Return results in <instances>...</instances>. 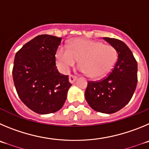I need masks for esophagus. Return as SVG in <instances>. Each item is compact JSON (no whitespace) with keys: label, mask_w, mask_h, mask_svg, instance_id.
Here are the masks:
<instances>
[{"label":"esophagus","mask_w":149,"mask_h":149,"mask_svg":"<svg viewBox=\"0 0 149 149\" xmlns=\"http://www.w3.org/2000/svg\"><path fill=\"white\" fill-rule=\"evenodd\" d=\"M76 79H77V77H76V76H73V75H70L69 76V81L70 83H73Z\"/></svg>","instance_id":"34e87169"}]
</instances>
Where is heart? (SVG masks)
<instances>
[{"label":"heart","instance_id":"b5f03b06","mask_svg":"<svg viewBox=\"0 0 149 149\" xmlns=\"http://www.w3.org/2000/svg\"><path fill=\"white\" fill-rule=\"evenodd\" d=\"M56 59L64 72L68 71L78 60L80 70L88 73L93 79H100L110 73L117 60V52L113 47L100 41L76 38L70 43L69 49L60 46L56 52Z\"/></svg>","mask_w":149,"mask_h":149}]
</instances>
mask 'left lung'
Here are the masks:
<instances>
[{"label":"left lung","mask_w":149,"mask_h":149,"mask_svg":"<svg viewBox=\"0 0 149 149\" xmlns=\"http://www.w3.org/2000/svg\"><path fill=\"white\" fill-rule=\"evenodd\" d=\"M103 39L116 49L117 61L104 79L88 83L84 96L92 109L110 114L124 108L131 100L137 84V63L123 41L108 37Z\"/></svg>","instance_id":"left-lung-1"}]
</instances>
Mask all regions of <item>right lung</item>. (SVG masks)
<instances>
[{"label": "right lung", "instance_id": "obj_1", "mask_svg": "<svg viewBox=\"0 0 149 149\" xmlns=\"http://www.w3.org/2000/svg\"><path fill=\"white\" fill-rule=\"evenodd\" d=\"M61 38L41 35L17 52L13 70L18 96L25 105L39 114L59 111L66 101L68 76L60 74L56 66V53Z\"/></svg>", "mask_w": 149, "mask_h": 149}]
</instances>
